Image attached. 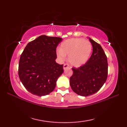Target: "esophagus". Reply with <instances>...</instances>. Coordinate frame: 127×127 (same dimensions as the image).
<instances>
[{"mask_svg":"<svg viewBox=\"0 0 127 127\" xmlns=\"http://www.w3.org/2000/svg\"><path fill=\"white\" fill-rule=\"evenodd\" d=\"M68 68H69V65H68V64H64V65H63V69L64 70H65V69H68Z\"/></svg>","mask_w":127,"mask_h":127,"instance_id":"1","label":"esophagus"}]
</instances>
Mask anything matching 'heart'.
<instances>
[{
  "mask_svg": "<svg viewBox=\"0 0 127 127\" xmlns=\"http://www.w3.org/2000/svg\"><path fill=\"white\" fill-rule=\"evenodd\" d=\"M92 52V45L88 40L82 38H71L64 41L61 48L56 50L58 57L62 61L68 56L70 65L80 67L87 63Z\"/></svg>",
  "mask_w": 127,
  "mask_h": 127,
  "instance_id": "b5f03b06",
  "label": "heart"
}]
</instances>
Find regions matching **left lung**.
<instances>
[{"mask_svg":"<svg viewBox=\"0 0 127 127\" xmlns=\"http://www.w3.org/2000/svg\"><path fill=\"white\" fill-rule=\"evenodd\" d=\"M92 45L93 52L84 65L72 68V75L70 85L75 93L87 96L96 93L106 82L108 72L107 57L101 46L89 37Z\"/></svg>","mask_w":127,"mask_h":127,"instance_id":"obj_1","label":"left lung"}]
</instances>
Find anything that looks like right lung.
<instances>
[{"mask_svg":"<svg viewBox=\"0 0 127 127\" xmlns=\"http://www.w3.org/2000/svg\"><path fill=\"white\" fill-rule=\"evenodd\" d=\"M62 39L41 35L29 42L21 54L18 76L29 92L37 96L46 95L55 90L63 65L56 62V48Z\"/></svg>","mask_w":127,"mask_h":127,"instance_id":"add662e5","label":"right lung"}]
</instances>
